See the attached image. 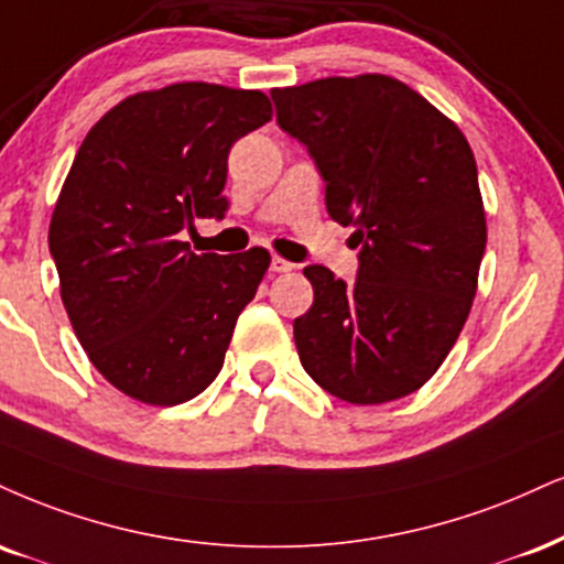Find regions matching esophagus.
Wrapping results in <instances>:
<instances>
[{
	"instance_id": "esophagus-1",
	"label": "esophagus",
	"mask_w": 564,
	"mask_h": 564,
	"mask_svg": "<svg viewBox=\"0 0 564 564\" xmlns=\"http://www.w3.org/2000/svg\"><path fill=\"white\" fill-rule=\"evenodd\" d=\"M270 270H273V273H289V270H294V264H291L289 260H283V257L273 254L270 257Z\"/></svg>"
}]
</instances>
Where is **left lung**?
<instances>
[{
	"label": "left lung",
	"mask_w": 564,
	"mask_h": 564,
	"mask_svg": "<svg viewBox=\"0 0 564 564\" xmlns=\"http://www.w3.org/2000/svg\"><path fill=\"white\" fill-rule=\"evenodd\" d=\"M270 97L359 247L355 283L304 268L315 302L294 321L302 368L349 404L406 397L449 355L478 289L486 215L473 149L429 99L378 73Z\"/></svg>",
	"instance_id": "1"
}]
</instances>
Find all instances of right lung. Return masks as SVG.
I'll list each match as a JSON object with an SVG mask.
<instances>
[{
  "instance_id": "add662e5",
  "label": "right lung",
  "mask_w": 564,
  "mask_h": 564,
  "mask_svg": "<svg viewBox=\"0 0 564 564\" xmlns=\"http://www.w3.org/2000/svg\"><path fill=\"white\" fill-rule=\"evenodd\" d=\"M273 118L262 91L173 84L112 107L80 144L50 226L59 294L101 376L147 404L215 381L270 254H194L183 230L228 209V152Z\"/></svg>"
}]
</instances>
